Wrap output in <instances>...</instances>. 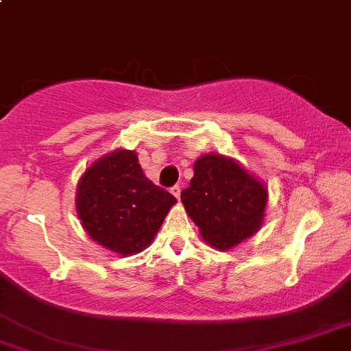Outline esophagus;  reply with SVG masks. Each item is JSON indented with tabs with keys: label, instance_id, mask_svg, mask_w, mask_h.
I'll return each mask as SVG.
<instances>
[{
	"label": "esophagus",
	"instance_id": "1",
	"mask_svg": "<svg viewBox=\"0 0 351 351\" xmlns=\"http://www.w3.org/2000/svg\"><path fill=\"white\" fill-rule=\"evenodd\" d=\"M170 193L179 199L181 198V186H173V188H170Z\"/></svg>",
	"mask_w": 351,
	"mask_h": 351
}]
</instances>
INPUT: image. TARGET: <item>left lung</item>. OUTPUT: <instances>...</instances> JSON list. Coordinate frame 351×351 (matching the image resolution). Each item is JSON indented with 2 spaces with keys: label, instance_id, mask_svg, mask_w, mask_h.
Returning a JSON list of instances; mask_svg holds the SVG:
<instances>
[{
  "label": "left lung",
  "instance_id": "left-lung-1",
  "mask_svg": "<svg viewBox=\"0 0 351 351\" xmlns=\"http://www.w3.org/2000/svg\"><path fill=\"white\" fill-rule=\"evenodd\" d=\"M181 199L203 239L226 250L258 231L267 189L234 160L205 155L196 160L195 176Z\"/></svg>",
  "mask_w": 351,
  "mask_h": 351
}]
</instances>
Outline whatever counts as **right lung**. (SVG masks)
I'll list each match as a JSON object with an SVG mask.
<instances>
[{"label":"right lung","instance_id":"1","mask_svg":"<svg viewBox=\"0 0 351 351\" xmlns=\"http://www.w3.org/2000/svg\"><path fill=\"white\" fill-rule=\"evenodd\" d=\"M176 202L169 191L146 179L134 152L120 149L86 170L75 203L88 234L125 256L153 241Z\"/></svg>","mask_w":351,"mask_h":351}]
</instances>
